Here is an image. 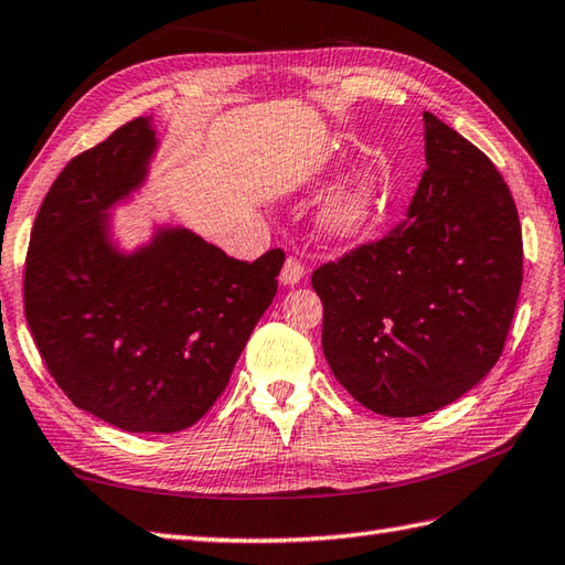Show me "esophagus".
I'll return each instance as SVG.
<instances>
[{
  "instance_id": "1",
  "label": "esophagus",
  "mask_w": 565,
  "mask_h": 565,
  "mask_svg": "<svg viewBox=\"0 0 565 565\" xmlns=\"http://www.w3.org/2000/svg\"><path fill=\"white\" fill-rule=\"evenodd\" d=\"M306 276V264L298 257H289L284 262V269L279 274V279L284 286H296Z\"/></svg>"
}]
</instances>
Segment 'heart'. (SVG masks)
<instances>
[{"instance_id":"1","label":"heart","mask_w":565,"mask_h":565,"mask_svg":"<svg viewBox=\"0 0 565 565\" xmlns=\"http://www.w3.org/2000/svg\"><path fill=\"white\" fill-rule=\"evenodd\" d=\"M380 205V183L374 175L364 173L360 179L348 183L340 193L333 195L323 213V223L330 235L348 237L355 235L370 223L374 210Z\"/></svg>"}]
</instances>
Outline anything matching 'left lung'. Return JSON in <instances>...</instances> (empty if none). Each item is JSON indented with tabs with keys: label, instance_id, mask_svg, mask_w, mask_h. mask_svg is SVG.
I'll return each instance as SVG.
<instances>
[{
	"label": "left lung",
	"instance_id": "8db88e82",
	"mask_svg": "<svg viewBox=\"0 0 565 565\" xmlns=\"http://www.w3.org/2000/svg\"><path fill=\"white\" fill-rule=\"evenodd\" d=\"M426 163L406 217L313 271L323 352L370 412L424 416L472 390L504 350L522 289V225L484 153L424 113Z\"/></svg>",
	"mask_w": 565,
	"mask_h": 565
}]
</instances>
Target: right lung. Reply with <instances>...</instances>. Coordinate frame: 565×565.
Instances as JSON below:
<instances>
[{"mask_svg": "<svg viewBox=\"0 0 565 565\" xmlns=\"http://www.w3.org/2000/svg\"><path fill=\"white\" fill-rule=\"evenodd\" d=\"M137 117L77 153L33 220L24 313L68 399L131 434H173L217 402L276 294L286 254L227 257L188 230H163L121 257L105 210L139 185L153 151Z\"/></svg>", "mask_w": 565, "mask_h": 565, "instance_id": "1", "label": "right lung"}]
</instances>
